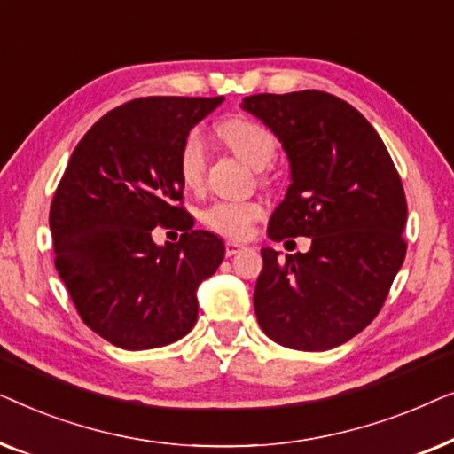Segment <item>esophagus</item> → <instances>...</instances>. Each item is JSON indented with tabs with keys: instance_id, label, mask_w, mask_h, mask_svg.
<instances>
[{
	"instance_id": "34e87169",
	"label": "esophagus",
	"mask_w": 454,
	"mask_h": 454,
	"mask_svg": "<svg viewBox=\"0 0 454 454\" xmlns=\"http://www.w3.org/2000/svg\"><path fill=\"white\" fill-rule=\"evenodd\" d=\"M241 250H246V244H241V241H233V239L225 241V254H227V256H235V254H239Z\"/></svg>"
}]
</instances>
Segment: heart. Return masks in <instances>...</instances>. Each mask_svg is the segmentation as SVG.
Listing matches in <instances>:
<instances>
[{"mask_svg":"<svg viewBox=\"0 0 454 454\" xmlns=\"http://www.w3.org/2000/svg\"><path fill=\"white\" fill-rule=\"evenodd\" d=\"M221 138L241 160L254 169H266L277 154V138L270 129L256 121L233 117L219 126ZM204 163H207V140L200 129H192L179 148V177L188 188H194L202 182ZM262 215V207L256 202L219 200L202 213V221L216 233L229 238H244L250 231V225Z\"/></svg>","mask_w":454,"mask_h":454,"instance_id":"obj_1","label":"heart"}]
</instances>
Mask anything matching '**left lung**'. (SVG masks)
<instances>
[{"label":"left lung","instance_id":"left-lung-1","mask_svg":"<svg viewBox=\"0 0 454 454\" xmlns=\"http://www.w3.org/2000/svg\"><path fill=\"white\" fill-rule=\"evenodd\" d=\"M241 109L277 136L289 160L291 184L269 238H312L295 256L262 247L258 325L289 349H333L376 318L405 260L401 177L376 129L339 97L254 95Z\"/></svg>","mask_w":454,"mask_h":454}]
</instances>
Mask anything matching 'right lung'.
Masks as SVG:
<instances>
[{
	"label": "right lung",
	"instance_id": "1",
	"mask_svg": "<svg viewBox=\"0 0 454 454\" xmlns=\"http://www.w3.org/2000/svg\"><path fill=\"white\" fill-rule=\"evenodd\" d=\"M225 97H146L105 114L74 148L49 213L55 269L84 325L128 351L176 343L198 318V287L225 244L177 202L179 148ZM177 245L153 244L175 224Z\"/></svg>",
	"mask_w": 454,
	"mask_h": 454
}]
</instances>
